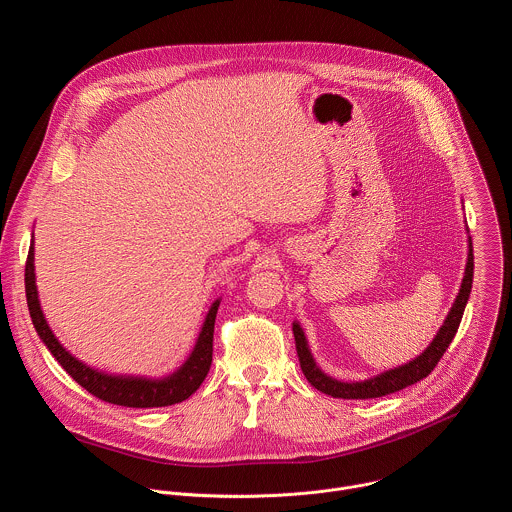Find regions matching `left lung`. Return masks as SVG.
Here are the masks:
<instances>
[{"label": "left lung", "instance_id": "1", "mask_svg": "<svg viewBox=\"0 0 512 512\" xmlns=\"http://www.w3.org/2000/svg\"><path fill=\"white\" fill-rule=\"evenodd\" d=\"M472 277H474V253H472V239H470L468 241V263H466L464 279L460 285V294L456 296V302H454L444 326L440 328V332L435 334L431 344L417 358L409 360L407 364H401V367H397V369L385 371L379 377L369 379V381L342 383V381H336V379L324 375L312 358L304 330L300 328L298 322H294L296 350H298V358H300V367H302L308 383L312 387H316L318 391H322L330 397H338V399H375V397H383V395L401 391V389L425 379L435 369V364L440 362V358L444 356V352L448 350L450 342L454 340V336L458 332L466 302L470 298Z\"/></svg>", "mask_w": 512, "mask_h": 512}]
</instances>
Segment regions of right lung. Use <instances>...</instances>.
<instances>
[{
	"mask_svg": "<svg viewBox=\"0 0 512 512\" xmlns=\"http://www.w3.org/2000/svg\"><path fill=\"white\" fill-rule=\"evenodd\" d=\"M26 300L32 324L46 344V348L52 352V356L60 362V367L75 379L81 387H85L91 395H95L101 401L123 405V407H168L174 403H182L188 399L206 379L212 362V334H214V320L216 310L221 302H214L206 314L202 332L198 336V342L188 356V360L182 367L166 377V379H141V377H113L99 373L81 360L72 356L52 334L50 326L46 324V318L42 314L38 291H36V275H34V247L28 253L26 261Z\"/></svg>",
	"mask_w": 512,
	"mask_h": 512,
	"instance_id": "obj_1",
	"label": "right lung"
}]
</instances>
